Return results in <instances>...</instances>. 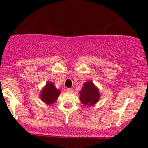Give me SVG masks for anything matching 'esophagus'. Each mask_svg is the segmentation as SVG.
Segmentation results:
<instances>
[{
    "instance_id": "1",
    "label": "esophagus",
    "mask_w": 148,
    "mask_h": 148,
    "mask_svg": "<svg viewBox=\"0 0 148 148\" xmlns=\"http://www.w3.org/2000/svg\"><path fill=\"white\" fill-rule=\"evenodd\" d=\"M67 92H70V93H72V92H74V91H73V89H71V88H68V89H67Z\"/></svg>"
}]
</instances>
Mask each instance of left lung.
<instances>
[{
    "instance_id": "8db88e82",
    "label": "left lung",
    "mask_w": 148,
    "mask_h": 148,
    "mask_svg": "<svg viewBox=\"0 0 148 148\" xmlns=\"http://www.w3.org/2000/svg\"><path fill=\"white\" fill-rule=\"evenodd\" d=\"M80 101L85 105L92 106L96 104L99 99V92L97 88L91 81L84 83L80 91Z\"/></svg>"
}]
</instances>
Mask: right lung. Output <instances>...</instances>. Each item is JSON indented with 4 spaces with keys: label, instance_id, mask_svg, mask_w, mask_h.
Masks as SVG:
<instances>
[{
    "label": "right lung",
    "instance_id": "add662e5",
    "mask_svg": "<svg viewBox=\"0 0 148 148\" xmlns=\"http://www.w3.org/2000/svg\"><path fill=\"white\" fill-rule=\"evenodd\" d=\"M59 94H60V91L56 89L53 83L49 82L46 83L45 87L41 92V98L46 104H50L57 99Z\"/></svg>",
    "mask_w": 148,
    "mask_h": 148
}]
</instances>
